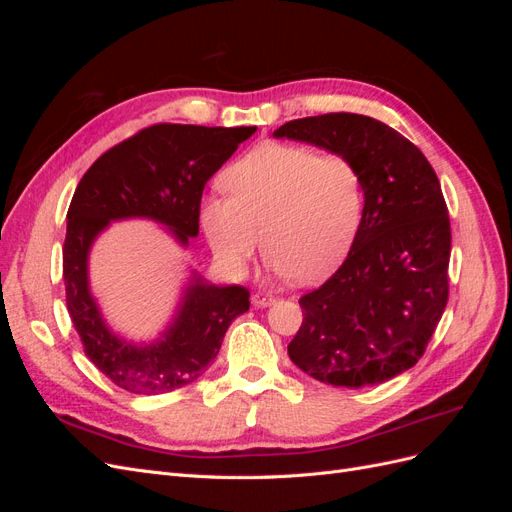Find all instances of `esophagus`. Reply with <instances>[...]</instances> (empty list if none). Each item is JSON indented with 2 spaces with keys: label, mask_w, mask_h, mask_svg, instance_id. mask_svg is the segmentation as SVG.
I'll use <instances>...</instances> for the list:
<instances>
[{
  "label": "esophagus",
  "mask_w": 512,
  "mask_h": 512,
  "mask_svg": "<svg viewBox=\"0 0 512 512\" xmlns=\"http://www.w3.org/2000/svg\"><path fill=\"white\" fill-rule=\"evenodd\" d=\"M271 303H275V297H271V294H267V292L256 290L252 294V305H256V307H267Z\"/></svg>",
  "instance_id": "obj_1"
}]
</instances>
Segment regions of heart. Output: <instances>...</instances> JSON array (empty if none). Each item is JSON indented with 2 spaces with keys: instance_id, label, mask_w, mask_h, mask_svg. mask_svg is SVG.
<instances>
[{
  "instance_id": "heart-1",
  "label": "heart",
  "mask_w": 512,
  "mask_h": 512,
  "mask_svg": "<svg viewBox=\"0 0 512 512\" xmlns=\"http://www.w3.org/2000/svg\"><path fill=\"white\" fill-rule=\"evenodd\" d=\"M224 194L200 203V226L230 273H243L262 237L271 267L297 282H316L337 267L359 230L365 190L344 153L262 143L222 175Z\"/></svg>"
}]
</instances>
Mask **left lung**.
I'll return each mask as SVG.
<instances>
[{
    "instance_id": "obj_1",
    "label": "left lung",
    "mask_w": 512,
    "mask_h": 512,
    "mask_svg": "<svg viewBox=\"0 0 512 512\" xmlns=\"http://www.w3.org/2000/svg\"><path fill=\"white\" fill-rule=\"evenodd\" d=\"M273 134L344 153L365 190L342 267L299 299L292 363L346 389L404 374L425 354L448 301L451 220L436 170L406 136L365 115L303 117Z\"/></svg>"
}]
</instances>
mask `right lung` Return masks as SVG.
<instances>
[{"label": "right lung", "instance_id": "right-lung-1", "mask_svg": "<svg viewBox=\"0 0 512 512\" xmlns=\"http://www.w3.org/2000/svg\"><path fill=\"white\" fill-rule=\"evenodd\" d=\"M254 132L156 123L102 153L76 185L64 241L66 305L87 359L119 389L160 395L203 376L230 322L250 309V290L211 286L194 275L173 327L156 344L134 346L111 333L89 294L91 243L123 218H151L188 243L198 235L205 183Z\"/></svg>", "mask_w": 512, "mask_h": 512}]
</instances>
